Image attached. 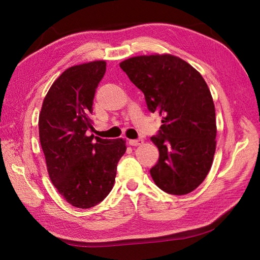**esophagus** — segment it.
<instances>
[{"mask_svg":"<svg viewBox=\"0 0 260 260\" xmlns=\"http://www.w3.org/2000/svg\"><path fill=\"white\" fill-rule=\"evenodd\" d=\"M144 141L142 139H138V140H129L128 143L131 144V146L133 147H138V146H142Z\"/></svg>","mask_w":260,"mask_h":260,"instance_id":"esophagus-1","label":"esophagus"}]
</instances>
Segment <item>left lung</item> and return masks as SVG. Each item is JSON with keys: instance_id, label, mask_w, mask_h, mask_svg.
<instances>
[{"instance_id": "left-lung-1", "label": "left lung", "mask_w": 260, "mask_h": 260, "mask_svg": "<svg viewBox=\"0 0 260 260\" xmlns=\"http://www.w3.org/2000/svg\"><path fill=\"white\" fill-rule=\"evenodd\" d=\"M142 90L149 111L161 117L151 141L159 158L150 170L165 192L186 195L204 181L215 152V110L203 77L187 61L170 54L131 57L119 64Z\"/></svg>"}]
</instances>
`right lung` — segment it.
Here are the masks:
<instances>
[{
    "label": "right lung",
    "instance_id": "right-lung-1",
    "mask_svg": "<svg viewBox=\"0 0 260 260\" xmlns=\"http://www.w3.org/2000/svg\"><path fill=\"white\" fill-rule=\"evenodd\" d=\"M107 70L104 60L74 65L60 74L43 100L39 136L48 174L76 208L98 205L111 191L126 141L86 134L93 128V100Z\"/></svg>",
    "mask_w": 260,
    "mask_h": 260
}]
</instances>
